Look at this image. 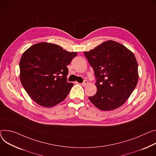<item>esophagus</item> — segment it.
<instances>
[{
	"mask_svg": "<svg viewBox=\"0 0 156 156\" xmlns=\"http://www.w3.org/2000/svg\"><path fill=\"white\" fill-rule=\"evenodd\" d=\"M88 83V81L87 80H84L83 82L82 83H81V84L82 86H83V87H85V86L87 85Z\"/></svg>",
	"mask_w": 156,
	"mask_h": 156,
	"instance_id": "esophagus-1",
	"label": "esophagus"
}]
</instances>
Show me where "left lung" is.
<instances>
[{
    "label": "left lung",
    "instance_id": "obj_1",
    "mask_svg": "<svg viewBox=\"0 0 156 156\" xmlns=\"http://www.w3.org/2000/svg\"><path fill=\"white\" fill-rule=\"evenodd\" d=\"M84 54L93 68L97 87L96 93L89 97L90 101L103 111L122 106L138 81V65L133 53L108 40Z\"/></svg>",
    "mask_w": 156,
    "mask_h": 156
}]
</instances>
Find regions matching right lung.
Here are the masks:
<instances>
[{"instance_id":"add662e5","label":"right lung","mask_w":156,"mask_h":156,"mask_svg":"<svg viewBox=\"0 0 156 156\" xmlns=\"http://www.w3.org/2000/svg\"><path fill=\"white\" fill-rule=\"evenodd\" d=\"M76 55L77 52H69L46 42L36 44L23 53L20 78L35 102L49 108L65 100L73 85L67 81V65Z\"/></svg>"}]
</instances>
